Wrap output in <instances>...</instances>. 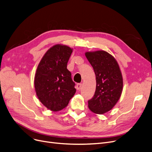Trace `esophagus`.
Wrapping results in <instances>:
<instances>
[{
  "instance_id": "1",
  "label": "esophagus",
  "mask_w": 152,
  "mask_h": 152,
  "mask_svg": "<svg viewBox=\"0 0 152 152\" xmlns=\"http://www.w3.org/2000/svg\"><path fill=\"white\" fill-rule=\"evenodd\" d=\"M81 86H82V84L81 83H77V85H76V88H77V89H78V90H80V89L81 88Z\"/></svg>"
}]
</instances>
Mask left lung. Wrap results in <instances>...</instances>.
I'll use <instances>...</instances> for the list:
<instances>
[{
    "instance_id": "obj_1",
    "label": "left lung",
    "mask_w": 152,
    "mask_h": 152,
    "mask_svg": "<svg viewBox=\"0 0 152 152\" xmlns=\"http://www.w3.org/2000/svg\"><path fill=\"white\" fill-rule=\"evenodd\" d=\"M85 56L96 75V91L88 101V108L102 115L110 111L119 100L123 90L121 72L116 60L104 50L86 52Z\"/></svg>"
}]
</instances>
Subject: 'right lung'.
<instances>
[{"mask_svg": "<svg viewBox=\"0 0 152 152\" xmlns=\"http://www.w3.org/2000/svg\"><path fill=\"white\" fill-rule=\"evenodd\" d=\"M72 49L56 44L48 49L39 63L34 77L37 96L53 111L65 108L76 93L75 83L67 69Z\"/></svg>", "mask_w": 152, "mask_h": 152, "instance_id": "right-lung-1", "label": "right lung"}]
</instances>
